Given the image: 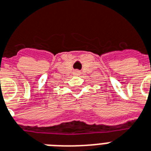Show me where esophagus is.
<instances>
[{"label":"esophagus","mask_w":151,"mask_h":151,"mask_svg":"<svg viewBox=\"0 0 151 151\" xmlns=\"http://www.w3.org/2000/svg\"><path fill=\"white\" fill-rule=\"evenodd\" d=\"M74 74H75V75H79V74H80V71H79V70H75V71H74Z\"/></svg>","instance_id":"esophagus-1"}]
</instances>
